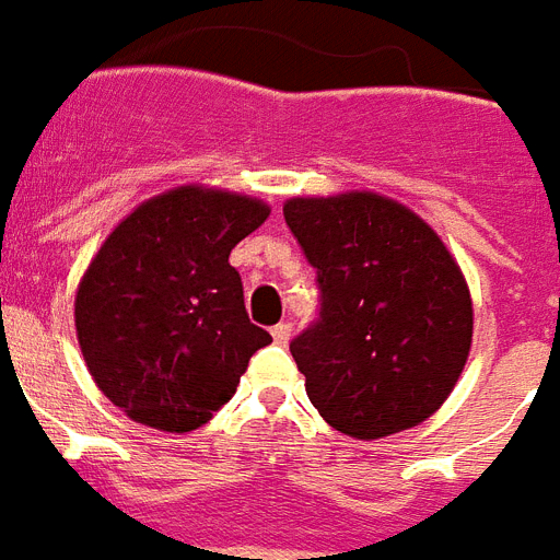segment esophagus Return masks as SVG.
Returning <instances> with one entry per match:
<instances>
[{"mask_svg": "<svg viewBox=\"0 0 560 560\" xmlns=\"http://www.w3.org/2000/svg\"><path fill=\"white\" fill-rule=\"evenodd\" d=\"M290 334H293V325H290V322H279V325L272 327V339H276V345H288Z\"/></svg>", "mask_w": 560, "mask_h": 560, "instance_id": "34e87169", "label": "esophagus"}]
</instances>
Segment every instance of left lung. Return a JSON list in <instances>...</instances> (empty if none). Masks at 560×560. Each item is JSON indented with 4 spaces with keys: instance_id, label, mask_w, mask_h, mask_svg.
I'll return each instance as SVG.
<instances>
[{
    "instance_id": "left-lung-1",
    "label": "left lung",
    "mask_w": 560,
    "mask_h": 560,
    "mask_svg": "<svg viewBox=\"0 0 560 560\" xmlns=\"http://www.w3.org/2000/svg\"><path fill=\"white\" fill-rule=\"evenodd\" d=\"M284 221L319 272V322L290 345L313 408L357 440L413 429L471 351L460 265L406 203L380 192L290 198Z\"/></svg>"
}]
</instances>
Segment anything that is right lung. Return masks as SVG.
Returning <instances> with one entry per match:
<instances>
[{"label":"right lung","mask_w":560,"mask_h":560,"mask_svg":"<svg viewBox=\"0 0 560 560\" xmlns=\"http://www.w3.org/2000/svg\"><path fill=\"white\" fill-rule=\"evenodd\" d=\"M267 215L258 198L186 184L131 209L100 244L77 288V342L91 380L135 422L201 429L272 342L230 265Z\"/></svg>","instance_id":"add662e5"}]
</instances>
